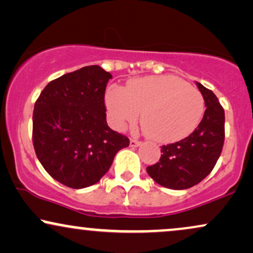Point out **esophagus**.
Returning a JSON list of instances; mask_svg holds the SVG:
<instances>
[{"label": "esophagus", "instance_id": "1", "mask_svg": "<svg viewBox=\"0 0 253 253\" xmlns=\"http://www.w3.org/2000/svg\"><path fill=\"white\" fill-rule=\"evenodd\" d=\"M141 145V141H139V140H135V139H130L129 140V146L130 147H138V146Z\"/></svg>", "mask_w": 253, "mask_h": 253}]
</instances>
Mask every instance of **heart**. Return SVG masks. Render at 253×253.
I'll list each match as a JSON object with an SVG mask.
<instances>
[{
    "label": "heart",
    "instance_id": "1",
    "mask_svg": "<svg viewBox=\"0 0 253 253\" xmlns=\"http://www.w3.org/2000/svg\"><path fill=\"white\" fill-rule=\"evenodd\" d=\"M105 103L109 121L117 129L134 124L142 112L145 134L161 144H171L190 135L205 111L203 94L173 75L133 79L126 88L108 87Z\"/></svg>",
    "mask_w": 253,
    "mask_h": 253
}]
</instances>
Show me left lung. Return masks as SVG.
Returning a JSON list of instances; mask_svg holds the SVG:
<instances>
[{"label": "left lung", "instance_id": "8db88e82", "mask_svg": "<svg viewBox=\"0 0 253 253\" xmlns=\"http://www.w3.org/2000/svg\"><path fill=\"white\" fill-rule=\"evenodd\" d=\"M206 111L196 129L187 138L161 146L159 163L146 169L161 186L186 190L206 178L220 157L225 139V113L212 90L196 82Z\"/></svg>", "mask_w": 253, "mask_h": 253}]
</instances>
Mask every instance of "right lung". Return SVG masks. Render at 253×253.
<instances>
[{
    "mask_svg": "<svg viewBox=\"0 0 253 253\" xmlns=\"http://www.w3.org/2000/svg\"><path fill=\"white\" fill-rule=\"evenodd\" d=\"M111 73L87 66L50 81L33 113L36 157L55 180L72 188L96 184L129 139L108 127L105 90Z\"/></svg>",
    "mask_w": 253,
    "mask_h": 253,
    "instance_id": "right-lung-1",
    "label": "right lung"
}]
</instances>
